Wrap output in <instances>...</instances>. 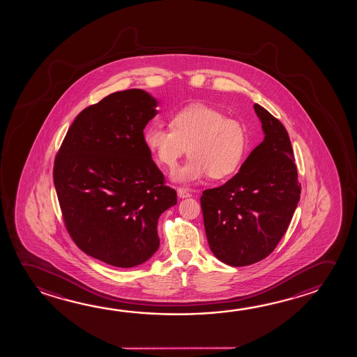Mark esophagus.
Returning a JSON list of instances; mask_svg holds the SVG:
<instances>
[{
  "label": "esophagus",
  "instance_id": "esophagus-1",
  "mask_svg": "<svg viewBox=\"0 0 357 357\" xmlns=\"http://www.w3.org/2000/svg\"><path fill=\"white\" fill-rule=\"evenodd\" d=\"M177 196L180 198L191 197V193H190V191H188L187 188L178 187V188H177Z\"/></svg>",
  "mask_w": 357,
  "mask_h": 357
}]
</instances>
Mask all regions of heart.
Segmentation results:
<instances>
[{"instance_id":"heart-1","label":"heart","mask_w":357,"mask_h":357,"mask_svg":"<svg viewBox=\"0 0 357 357\" xmlns=\"http://www.w3.org/2000/svg\"><path fill=\"white\" fill-rule=\"evenodd\" d=\"M142 140L153 158L169 170L175 169L186 151L191 155L172 176L181 183L197 182L207 176L213 180L232 176L248 149L244 125L204 104L175 112L170 116V129L149 125Z\"/></svg>"}]
</instances>
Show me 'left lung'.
Instances as JSON below:
<instances>
[{"label":"left lung","mask_w":357,"mask_h":357,"mask_svg":"<svg viewBox=\"0 0 357 357\" xmlns=\"http://www.w3.org/2000/svg\"><path fill=\"white\" fill-rule=\"evenodd\" d=\"M264 140L221 187L202 192L201 208L212 253L228 266H250L271 255L300 199L294 153L284 125L255 104Z\"/></svg>","instance_id":"left-lung-1"}]
</instances>
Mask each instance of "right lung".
I'll use <instances>...</instances> for the list:
<instances>
[{
	"mask_svg": "<svg viewBox=\"0 0 357 357\" xmlns=\"http://www.w3.org/2000/svg\"><path fill=\"white\" fill-rule=\"evenodd\" d=\"M159 102L142 89L116 91L85 108L54 160L64 223L85 255L118 268L159 249L158 221L177 204L142 135Z\"/></svg>",
	"mask_w": 357,
	"mask_h": 357,
	"instance_id": "right-lung-1",
	"label": "right lung"
}]
</instances>
